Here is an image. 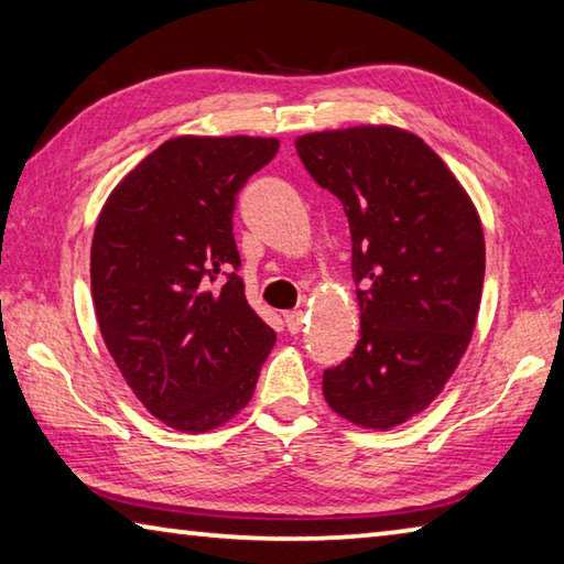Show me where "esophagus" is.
Returning a JSON list of instances; mask_svg holds the SVG:
<instances>
[{
  "label": "esophagus",
  "mask_w": 564,
  "mask_h": 564,
  "mask_svg": "<svg viewBox=\"0 0 564 564\" xmlns=\"http://www.w3.org/2000/svg\"><path fill=\"white\" fill-rule=\"evenodd\" d=\"M303 317H305L303 311H285V313H283L285 327H289L291 333H299V330H301V327H303Z\"/></svg>",
  "instance_id": "34e87169"
}]
</instances>
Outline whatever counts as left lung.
Listing matches in <instances>:
<instances>
[{"label":"left lung","mask_w":564,"mask_h":564,"mask_svg":"<svg viewBox=\"0 0 564 564\" xmlns=\"http://www.w3.org/2000/svg\"><path fill=\"white\" fill-rule=\"evenodd\" d=\"M295 150L343 202L352 241L360 340L323 372L335 414L362 429L399 426L442 394L474 335L486 241L446 162L394 126L308 132Z\"/></svg>","instance_id":"obj_1"}]
</instances>
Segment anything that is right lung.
<instances>
[{
	"label": "right lung",
	"instance_id": "add662e5",
	"mask_svg": "<svg viewBox=\"0 0 564 564\" xmlns=\"http://www.w3.org/2000/svg\"><path fill=\"white\" fill-rule=\"evenodd\" d=\"M275 152V138H172L100 209L90 247L100 335L148 412L177 432L237 416L275 343L243 293L231 224L239 189ZM219 270L228 283L214 290Z\"/></svg>",
	"mask_w": 564,
	"mask_h": 564
}]
</instances>
